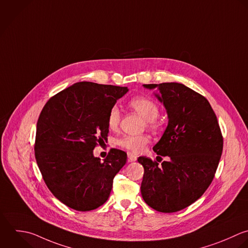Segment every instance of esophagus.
<instances>
[{"label":"esophagus","instance_id":"34e87169","mask_svg":"<svg viewBox=\"0 0 248 248\" xmlns=\"http://www.w3.org/2000/svg\"><path fill=\"white\" fill-rule=\"evenodd\" d=\"M127 157H128V161H130V162L137 160V156L131 153H127Z\"/></svg>","mask_w":248,"mask_h":248}]
</instances>
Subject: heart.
I'll return each instance as SVG.
<instances>
[{
    "label": "heart",
    "instance_id": "1",
    "mask_svg": "<svg viewBox=\"0 0 248 248\" xmlns=\"http://www.w3.org/2000/svg\"><path fill=\"white\" fill-rule=\"evenodd\" d=\"M129 106L143 116L146 119L147 124L151 127L155 125V120L159 115V108L157 104L147 97H134L129 101ZM121 119V113L117 106L111 108L107 124L110 129L117 128ZM150 143V138L147 135H138V136H131V135H124L116 140V144L133 154H139L144 151L146 146Z\"/></svg>",
    "mask_w": 248,
    "mask_h": 248
}]
</instances>
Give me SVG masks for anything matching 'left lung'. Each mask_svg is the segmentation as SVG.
<instances>
[{
  "label": "left lung",
  "mask_w": 248,
  "mask_h": 248,
  "mask_svg": "<svg viewBox=\"0 0 248 248\" xmlns=\"http://www.w3.org/2000/svg\"><path fill=\"white\" fill-rule=\"evenodd\" d=\"M143 87L155 90L166 110L168 124L153 150L169 159L158 165L148 157L138 158L145 170L141 194L154 210L176 213L198 200L210 186L223 138L211 104L200 93L174 82Z\"/></svg>",
  "instance_id": "1"
}]
</instances>
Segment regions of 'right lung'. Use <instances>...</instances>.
Returning <instances> with one entry per match:
<instances>
[{
    "mask_svg": "<svg viewBox=\"0 0 248 248\" xmlns=\"http://www.w3.org/2000/svg\"><path fill=\"white\" fill-rule=\"evenodd\" d=\"M127 92V87L78 82L51 97L39 115L36 163L53 195L75 211L103 205L126 162L121 150H111L101 161L93 149L106 139L109 112Z\"/></svg>",
    "mask_w": 248,
    "mask_h": 248,
    "instance_id": "obj_1",
    "label": "right lung"
}]
</instances>
